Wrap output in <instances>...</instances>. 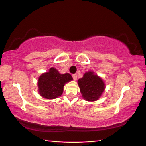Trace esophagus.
Here are the masks:
<instances>
[{
	"label": "esophagus",
	"instance_id": "obj_1",
	"mask_svg": "<svg viewBox=\"0 0 146 146\" xmlns=\"http://www.w3.org/2000/svg\"><path fill=\"white\" fill-rule=\"evenodd\" d=\"M72 76H73V78L74 79V80H76V79H77V76H76V74H73Z\"/></svg>",
	"mask_w": 146,
	"mask_h": 146
}]
</instances>
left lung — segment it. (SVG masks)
<instances>
[{"label": "left lung", "instance_id": "8db88e82", "mask_svg": "<svg viewBox=\"0 0 146 146\" xmlns=\"http://www.w3.org/2000/svg\"><path fill=\"white\" fill-rule=\"evenodd\" d=\"M78 85L82 98L88 102L99 100L105 89L103 79L92 71L85 73L83 77L78 79Z\"/></svg>", "mask_w": 146, "mask_h": 146}]
</instances>
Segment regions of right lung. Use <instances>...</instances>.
I'll return each instance as SVG.
<instances>
[{
    "label": "right lung",
    "instance_id": "obj_1",
    "mask_svg": "<svg viewBox=\"0 0 146 146\" xmlns=\"http://www.w3.org/2000/svg\"><path fill=\"white\" fill-rule=\"evenodd\" d=\"M73 80L70 73L60 74L57 69L52 67L48 72L41 74L39 77V94L46 99L57 98L62 95L64 85Z\"/></svg>",
    "mask_w": 146,
    "mask_h": 146
}]
</instances>
